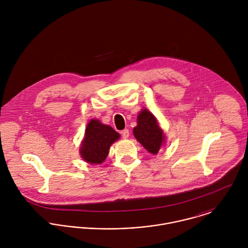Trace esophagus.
I'll return each mask as SVG.
<instances>
[{
    "label": "esophagus",
    "instance_id": "obj_1",
    "mask_svg": "<svg viewBox=\"0 0 248 248\" xmlns=\"http://www.w3.org/2000/svg\"><path fill=\"white\" fill-rule=\"evenodd\" d=\"M121 135H122V138H123L124 140H127V139L130 137V132H129L128 129H125V130H123V131L121 132Z\"/></svg>",
    "mask_w": 248,
    "mask_h": 248
}]
</instances>
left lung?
I'll return each instance as SVG.
<instances>
[{"label":"left lung","mask_w":248,"mask_h":248,"mask_svg":"<svg viewBox=\"0 0 248 248\" xmlns=\"http://www.w3.org/2000/svg\"><path fill=\"white\" fill-rule=\"evenodd\" d=\"M137 140L151 154L156 155L165 142V135L156 118L147 108L138 115V125L133 130Z\"/></svg>","instance_id":"left-lung-1"}]
</instances>
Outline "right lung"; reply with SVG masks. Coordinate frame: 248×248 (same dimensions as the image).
Returning <instances> with one entry per match:
<instances>
[{
  "mask_svg": "<svg viewBox=\"0 0 248 248\" xmlns=\"http://www.w3.org/2000/svg\"><path fill=\"white\" fill-rule=\"evenodd\" d=\"M119 138L120 135L110 126L102 124L97 119H92L85 131L80 155L88 163L101 164L106 159L111 144Z\"/></svg>",
  "mask_w": 248,
  "mask_h": 248,
  "instance_id": "add662e5",
  "label": "right lung"
}]
</instances>
